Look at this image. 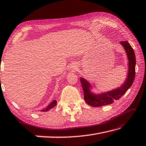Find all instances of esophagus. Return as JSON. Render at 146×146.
<instances>
[{"label":"esophagus","mask_w":146,"mask_h":146,"mask_svg":"<svg viewBox=\"0 0 146 146\" xmlns=\"http://www.w3.org/2000/svg\"><path fill=\"white\" fill-rule=\"evenodd\" d=\"M73 69H74V70H76V67H74Z\"/></svg>","instance_id":"esophagus-1"}]
</instances>
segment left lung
<instances>
[{
  "instance_id": "8db88e82",
  "label": "left lung",
  "mask_w": 146,
  "mask_h": 146,
  "mask_svg": "<svg viewBox=\"0 0 146 146\" xmlns=\"http://www.w3.org/2000/svg\"><path fill=\"white\" fill-rule=\"evenodd\" d=\"M120 43L125 50L129 60V72H128L127 80L120 88L106 93L95 94L91 93L90 91L91 85L90 83L82 77H81L80 81L84 91V100L89 105L93 107H100L110 105L113 103L115 100L120 99L132 86L135 76L136 60L135 53L132 47L128 41H122Z\"/></svg>"
}]
</instances>
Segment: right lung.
<instances>
[{
  "label": "right lung",
  "mask_w": 146,
  "mask_h": 146,
  "mask_svg": "<svg viewBox=\"0 0 146 146\" xmlns=\"http://www.w3.org/2000/svg\"><path fill=\"white\" fill-rule=\"evenodd\" d=\"M56 101H55V100H54V101H53V102L50 104V105L46 107V108H44V109H43V110H41V112H46V111H48L50 110H51V109H52L53 108H54V107L56 105Z\"/></svg>",
  "instance_id": "add662e5"
}]
</instances>
